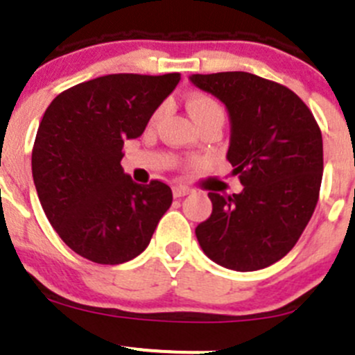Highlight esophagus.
Returning <instances> with one entry per match:
<instances>
[{
  "mask_svg": "<svg viewBox=\"0 0 355 355\" xmlns=\"http://www.w3.org/2000/svg\"><path fill=\"white\" fill-rule=\"evenodd\" d=\"M191 194V189L185 187V185H175L173 187V196L175 198H184V196Z\"/></svg>",
  "mask_w": 355,
  "mask_h": 355,
  "instance_id": "34e87169",
  "label": "esophagus"
}]
</instances>
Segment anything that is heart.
Wrapping results in <instances>:
<instances>
[{
	"label": "heart",
	"instance_id": "b5f03b06",
	"mask_svg": "<svg viewBox=\"0 0 355 355\" xmlns=\"http://www.w3.org/2000/svg\"><path fill=\"white\" fill-rule=\"evenodd\" d=\"M164 109H166L164 105L157 107L156 111H154L150 121L156 123L157 119L164 114ZM187 111L198 125H202V123L206 121H213V119L223 121V118H225V111H223L222 104H220L216 98L209 97V95L206 94L191 95V97L187 98Z\"/></svg>",
	"mask_w": 355,
	"mask_h": 355
}]
</instances>
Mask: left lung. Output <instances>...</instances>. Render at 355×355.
<instances>
[{"instance_id":"1","label":"left lung","mask_w":355,"mask_h":355,"mask_svg":"<svg viewBox=\"0 0 355 355\" xmlns=\"http://www.w3.org/2000/svg\"><path fill=\"white\" fill-rule=\"evenodd\" d=\"M223 102L230 119L227 159L239 194L208 192L213 211L196 227L205 254L225 269L251 272L288 254L319 199L322 135L297 94L250 72L192 74Z\"/></svg>"}]
</instances>
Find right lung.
Returning <instances> with one entry per match:
<instances>
[{"instance_id": "1", "label": "right lung", "mask_w": 355, "mask_h": 355, "mask_svg": "<svg viewBox=\"0 0 355 355\" xmlns=\"http://www.w3.org/2000/svg\"><path fill=\"white\" fill-rule=\"evenodd\" d=\"M178 81V72L102 76L62 92L44 111L34 185L51 227L81 257L118 265L149 246L173 194L159 180L135 184L121 168L123 146L142 135Z\"/></svg>"}]
</instances>
